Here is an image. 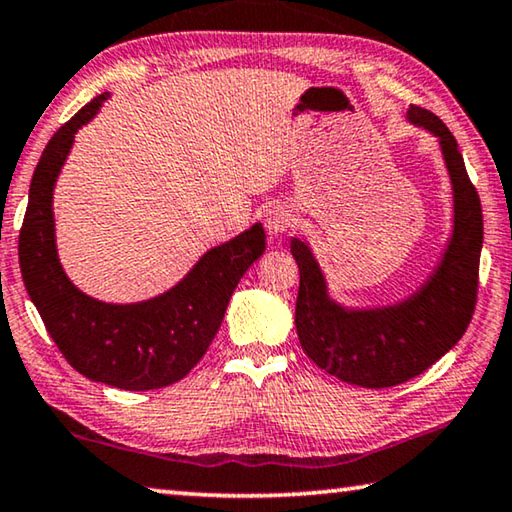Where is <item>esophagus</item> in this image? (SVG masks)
Wrapping results in <instances>:
<instances>
[{"label": "esophagus", "instance_id": "esophagus-1", "mask_svg": "<svg viewBox=\"0 0 512 512\" xmlns=\"http://www.w3.org/2000/svg\"><path fill=\"white\" fill-rule=\"evenodd\" d=\"M291 221H294V218H291V212L285 205H271L264 214V225L271 237H280V234H285L291 227Z\"/></svg>", "mask_w": 512, "mask_h": 512}]
</instances>
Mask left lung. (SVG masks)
<instances>
[{"label": "left lung", "instance_id": "8db88e82", "mask_svg": "<svg viewBox=\"0 0 512 512\" xmlns=\"http://www.w3.org/2000/svg\"><path fill=\"white\" fill-rule=\"evenodd\" d=\"M405 120L437 139L451 182L453 225L442 255L421 285L396 303L346 305L305 237L291 239L300 271L296 332L316 367L348 385L394 387L449 353L472 321L483 248V214L453 134L435 113L410 107Z\"/></svg>", "mask_w": 512, "mask_h": 512}]
</instances>
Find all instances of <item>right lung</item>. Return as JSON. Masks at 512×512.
Wrapping results in <instances>:
<instances>
[{
	"instance_id": "obj_1",
	"label": "right lung",
	"mask_w": 512,
	"mask_h": 512,
	"mask_svg": "<svg viewBox=\"0 0 512 512\" xmlns=\"http://www.w3.org/2000/svg\"><path fill=\"white\" fill-rule=\"evenodd\" d=\"M109 100L97 95L50 143L34 170L20 230V271L47 332L81 376L145 392L182 380L212 344L241 275L264 255L262 223L209 248L184 278L139 303H107L81 291L63 271L54 230V186L75 143Z\"/></svg>"
}]
</instances>
